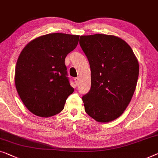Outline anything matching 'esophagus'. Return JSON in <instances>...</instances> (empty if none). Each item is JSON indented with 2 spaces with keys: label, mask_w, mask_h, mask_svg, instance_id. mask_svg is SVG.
Masks as SVG:
<instances>
[{
  "label": "esophagus",
  "mask_w": 158,
  "mask_h": 158,
  "mask_svg": "<svg viewBox=\"0 0 158 158\" xmlns=\"http://www.w3.org/2000/svg\"><path fill=\"white\" fill-rule=\"evenodd\" d=\"M74 81H75V83H76L77 84H78L79 81V79L78 78V77H76V78H74Z\"/></svg>",
  "instance_id": "obj_1"
}]
</instances>
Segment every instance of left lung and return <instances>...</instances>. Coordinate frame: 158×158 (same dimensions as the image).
<instances>
[{"label":"left lung","mask_w":158,"mask_h":158,"mask_svg":"<svg viewBox=\"0 0 158 158\" xmlns=\"http://www.w3.org/2000/svg\"><path fill=\"white\" fill-rule=\"evenodd\" d=\"M80 46L91 72V89L82 97L89 116L99 123L121 116L135 90L139 64L133 49L114 35H82Z\"/></svg>","instance_id":"left-lung-1"}]
</instances>
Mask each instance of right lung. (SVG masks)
Segmentation results:
<instances>
[{
  "label": "right lung",
  "mask_w": 158,
  "mask_h": 158,
  "mask_svg": "<svg viewBox=\"0 0 158 158\" xmlns=\"http://www.w3.org/2000/svg\"><path fill=\"white\" fill-rule=\"evenodd\" d=\"M79 35L50 33L27 43L18 56L15 84L27 109L40 117L59 114L74 92L67 77L66 56L76 48Z\"/></svg>",
  "instance_id": "1"
}]
</instances>
